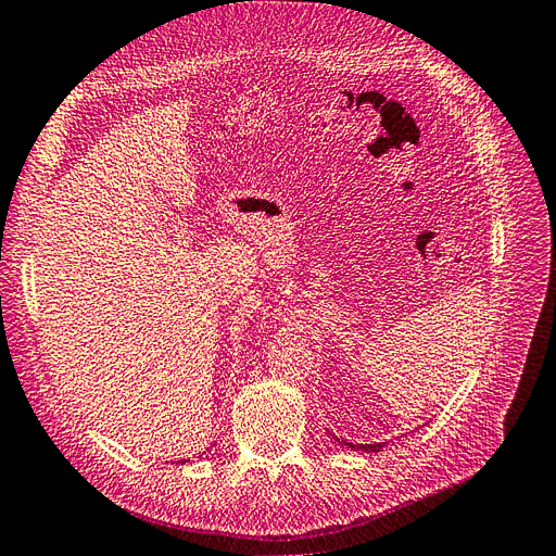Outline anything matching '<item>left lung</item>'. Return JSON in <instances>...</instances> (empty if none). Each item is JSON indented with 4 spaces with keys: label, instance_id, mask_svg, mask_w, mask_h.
<instances>
[{
    "label": "left lung",
    "instance_id": "left-lung-1",
    "mask_svg": "<svg viewBox=\"0 0 556 556\" xmlns=\"http://www.w3.org/2000/svg\"><path fill=\"white\" fill-rule=\"evenodd\" d=\"M343 444L350 448H357V451H380L382 448V444H350V441H343Z\"/></svg>",
    "mask_w": 556,
    "mask_h": 556
}]
</instances>
